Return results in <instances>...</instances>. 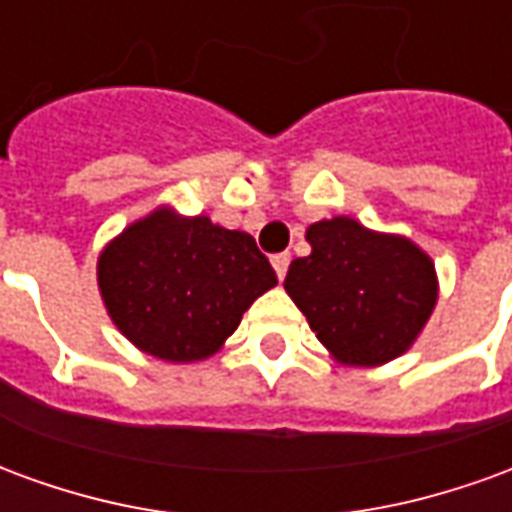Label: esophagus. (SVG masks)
<instances>
[{"label": "esophagus", "instance_id": "esophagus-1", "mask_svg": "<svg viewBox=\"0 0 512 512\" xmlns=\"http://www.w3.org/2000/svg\"><path fill=\"white\" fill-rule=\"evenodd\" d=\"M271 266H274V271H277L279 279H285V274H288V266H290L288 252H279V255L271 257Z\"/></svg>", "mask_w": 512, "mask_h": 512}]
</instances>
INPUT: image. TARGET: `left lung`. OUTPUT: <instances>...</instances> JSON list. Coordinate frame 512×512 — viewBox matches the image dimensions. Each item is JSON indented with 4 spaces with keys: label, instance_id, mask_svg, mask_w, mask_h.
Here are the masks:
<instances>
[{
    "label": "left lung",
    "instance_id": "8db88e82",
    "mask_svg": "<svg viewBox=\"0 0 512 512\" xmlns=\"http://www.w3.org/2000/svg\"><path fill=\"white\" fill-rule=\"evenodd\" d=\"M285 290L315 337L345 367H381L417 343L439 301V277L411 238L376 233L351 216L307 227Z\"/></svg>",
    "mask_w": 512,
    "mask_h": 512
}]
</instances>
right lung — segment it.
Instances as JSON below:
<instances>
[{
	"label": "right lung",
	"instance_id": "obj_1",
	"mask_svg": "<svg viewBox=\"0 0 512 512\" xmlns=\"http://www.w3.org/2000/svg\"><path fill=\"white\" fill-rule=\"evenodd\" d=\"M274 285L252 235L172 205L128 224L98 255V290L117 332L172 365L216 354Z\"/></svg>",
	"mask_w": 512,
	"mask_h": 512
}]
</instances>
